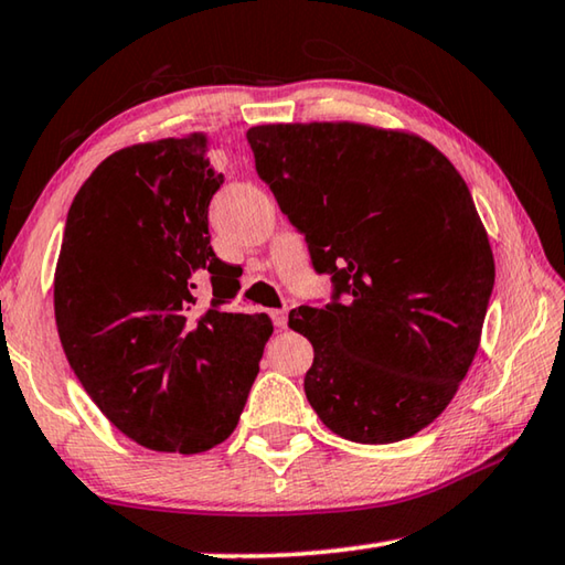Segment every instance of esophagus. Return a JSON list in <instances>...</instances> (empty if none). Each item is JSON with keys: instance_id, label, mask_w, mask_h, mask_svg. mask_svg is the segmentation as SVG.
I'll use <instances>...</instances> for the list:
<instances>
[{"instance_id": "1", "label": "esophagus", "mask_w": 565, "mask_h": 565, "mask_svg": "<svg viewBox=\"0 0 565 565\" xmlns=\"http://www.w3.org/2000/svg\"><path fill=\"white\" fill-rule=\"evenodd\" d=\"M271 321H274L276 329H286V323H289V309H274Z\"/></svg>"}]
</instances>
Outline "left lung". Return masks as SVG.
Masks as SVG:
<instances>
[{
	"mask_svg": "<svg viewBox=\"0 0 565 565\" xmlns=\"http://www.w3.org/2000/svg\"><path fill=\"white\" fill-rule=\"evenodd\" d=\"M256 174L331 276L289 327L313 347L303 391L333 434L394 444L451 404L476 356L495 266L471 191L441 151L366 124L246 131Z\"/></svg>",
	"mask_w": 565,
	"mask_h": 565,
	"instance_id": "1",
	"label": "left lung"
}]
</instances>
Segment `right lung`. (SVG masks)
Segmentation results:
<instances>
[{"label": "right lung", "mask_w": 565, "mask_h": 565, "mask_svg": "<svg viewBox=\"0 0 565 565\" xmlns=\"http://www.w3.org/2000/svg\"><path fill=\"white\" fill-rule=\"evenodd\" d=\"M224 174L204 137L121 149L66 214L54 276L62 349L84 391L131 441L206 451L232 431L271 337L264 313H228L238 291L209 234ZM215 299L196 318L193 276Z\"/></svg>", "instance_id": "1"}]
</instances>
